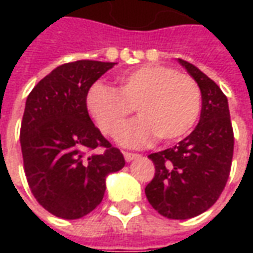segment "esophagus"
I'll list each match as a JSON object with an SVG mask.
<instances>
[{
    "instance_id": "obj_1",
    "label": "esophagus",
    "mask_w": 253,
    "mask_h": 253,
    "mask_svg": "<svg viewBox=\"0 0 253 253\" xmlns=\"http://www.w3.org/2000/svg\"><path fill=\"white\" fill-rule=\"evenodd\" d=\"M124 158H125L126 162H132L133 159L139 158V155L138 153H131V152H124Z\"/></svg>"
}]
</instances>
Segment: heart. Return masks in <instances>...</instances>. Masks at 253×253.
I'll use <instances>...</instances> for the list:
<instances>
[{"instance_id":"b5f03b06","label":"heart","mask_w":253,"mask_h":253,"mask_svg":"<svg viewBox=\"0 0 253 253\" xmlns=\"http://www.w3.org/2000/svg\"><path fill=\"white\" fill-rule=\"evenodd\" d=\"M85 107L102 133L114 136L137 108L141 115L118 133L124 146H143L159 138L173 142L187 135L199 120L201 92L187 74L161 64H145L120 74L118 90L94 83Z\"/></svg>"}]
</instances>
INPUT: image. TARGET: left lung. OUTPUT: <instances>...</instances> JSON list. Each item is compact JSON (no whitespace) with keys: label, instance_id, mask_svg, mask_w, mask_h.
<instances>
[{"label":"left lung","instance_id":"1","mask_svg":"<svg viewBox=\"0 0 253 253\" xmlns=\"http://www.w3.org/2000/svg\"><path fill=\"white\" fill-rule=\"evenodd\" d=\"M201 91L197 126L179 145L152 153L155 177L145 194L161 215L187 219L200 215L218 200L227 184L234 153L228 100L210 77L177 59Z\"/></svg>","mask_w":253,"mask_h":253}]
</instances>
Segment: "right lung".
I'll use <instances>...</instances> for the list:
<instances>
[{"label":"right lung","mask_w":253,"mask_h":253,"mask_svg":"<svg viewBox=\"0 0 253 253\" xmlns=\"http://www.w3.org/2000/svg\"><path fill=\"white\" fill-rule=\"evenodd\" d=\"M117 63L77 60L57 66L25 102L21 149L25 174L38 203L59 218L77 219L101 203L105 179L125 166L92 124L87 90ZM104 148V152L91 151Z\"/></svg>","instance_id":"1"}]
</instances>
